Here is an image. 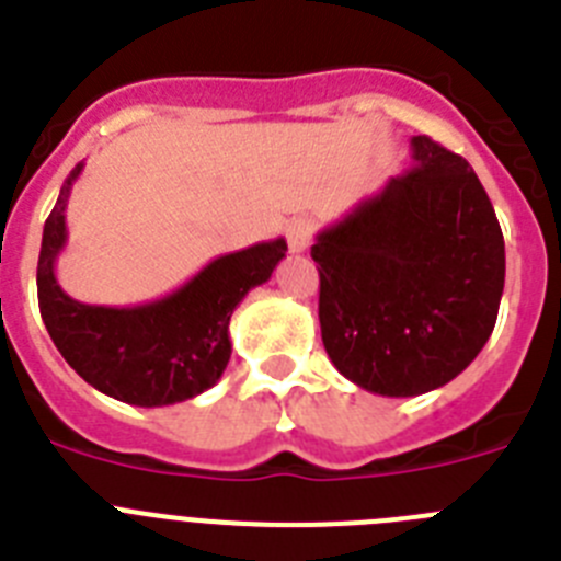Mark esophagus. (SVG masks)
I'll return each mask as SVG.
<instances>
[{
  "label": "esophagus",
  "instance_id": "esophagus-1",
  "mask_svg": "<svg viewBox=\"0 0 561 561\" xmlns=\"http://www.w3.org/2000/svg\"><path fill=\"white\" fill-rule=\"evenodd\" d=\"M314 236V221L311 219H291L286 225V241H289L291 252H306Z\"/></svg>",
  "mask_w": 561,
  "mask_h": 561
}]
</instances>
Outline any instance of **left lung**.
Listing matches in <instances>:
<instances>
[{"mask_svg": "<svg viewBox=\"0 0 561 561\" xmlns=\"http://www.w3.org/2000/svg\"><path fill=\"white\" fill-rule=\"evenodd\" d=\"M390 176L317 232L320 331L345 379L379 396L444 388L497 323L505 244L472 165L430 137Z\"/></svg>", "mask_w": 561, "mask_h": 561, "instance_id": "left-lung-1", "label": "left lung"}]
</instances>
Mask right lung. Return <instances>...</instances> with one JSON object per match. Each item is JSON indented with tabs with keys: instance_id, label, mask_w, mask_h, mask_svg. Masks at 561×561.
<instances>
[{
	"instance_id": "right-lung-1",
	"label": "right lung",
	"mask_w": 561,
	"mask_h": 561,
	"mask_svg": "<svg viewBox=\"0 0 561 561\" xmlns=\"http://www.w3.org/2000/svg\"><path fill=\"white\" fill-rule=\"evenodd\" d=\"M72 168L44 221L38 252V309L69 368L101 393L134 408H165L210 390L232 354L230 317L244 295L266 284L286 255V241H261L230 252L193 275L171 295L142 306H89L69 297L56 280V257L67 244Z\"/></svg>"
}]
</instances>
